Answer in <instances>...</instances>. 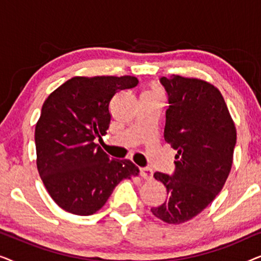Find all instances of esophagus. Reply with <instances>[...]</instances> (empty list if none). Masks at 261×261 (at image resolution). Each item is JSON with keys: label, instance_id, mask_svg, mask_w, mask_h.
<instances>
[{"label": "esophagus", "instance_id": "esophagus-1", "mask_svg": "<svg viewBox=\"0 0 261 261\" xmlns=\"http://www.w3.org/2000/svg\"><path fill=\"white\" fill-rule=\"evenodd\" d=\"M140 173H141V177L146 180H151L153 178V171L149 169V167H142L140 170Z\"/></svg>", "mask_w": 261, "mask_h": 261}]
</instances>
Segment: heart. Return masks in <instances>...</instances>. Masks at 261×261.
Instances as JSON below:
<instances>
[{"instance_id": "b5f03b06", "label": "heart", "mask_w": 261, "mask_h": 261, "mask_svg": "<svg viewBox=\"0 0 261 261\" xmlns=\"http://www.w3.org/2000/svg\"><path fill=\"white\" fill-rule=\"evenodd\" d=\"M148 91H153V92H159V94H160V90H159L158 88H152L151 90H148Z\"/></svg>"}]
</instances>
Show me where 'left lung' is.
<instances>
[{"mask_svg": "<svg viewBox=\"0 0 261 261\" xmlns=\"http://www.w3.org/2000/svg\"><path fill=\"white\" fill-rule=\"evenodd\" d=\"M169 95L164 138L176 149L173 176L155 172L169 198L152 208L169 224L194 219L222 190L229 176L237 129L223 96L215 85L179 74L162 77Z\"/></svg>", "mask_w": 261, "mask_h": 261, "instance_id": "8db88e82", "label": "left lung"}]
</instances>
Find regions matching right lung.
Listing matches in <instances>:
<instances>
[{"instance_id": "right-lung-1", "label": "right lung", "mask_w": 261, "mask_h": 261, "mask_svg": "<svg viewBox=\"0 0 261 261\" xmlns=\"http://www.w3.org/2000/svg\"><path fill=\"white\" fill-rule=\"evenodd\" d=\"M138 83L134 76H76L45 99L34 134L37 167L49 196L65 212L92 215L121 180L139 174L130 160L110 159L95 144L109 127L110 99Z\"/></svg>"}]
</instances>
